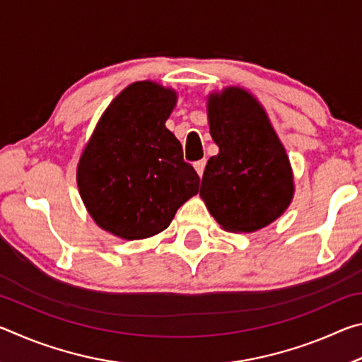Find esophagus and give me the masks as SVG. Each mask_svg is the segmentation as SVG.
Returning a JSON list of instances; mask_svg holds the SVG:
<instances>
[{
  "instance_id": "obj_1",
  "label": "esophagus",
  "mask_w": 362,
  "mask_h": 362,
  "mask_svg": "<svg viewBox=\"0 0 362 362\" xmlns=\"http://www.w3.org/2000/svg\"><path fill=\"white\" fill-rule=\"evenodd\" d=\"M204 168H206V159H201V161L194 163V169H196V173H198L199 177L204 174Z\"/></svg>"
}]
</instances>
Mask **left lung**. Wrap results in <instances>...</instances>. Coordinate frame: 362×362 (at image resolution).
<instances>
[{"label":"left lung","mask_w":362,"mask_h":362,"mask_svg":"<svg viewBox=\"0 0 362 362\" xmlns=\"http://www.w3.org/2000/svg\"><path fill=\"white\" fill-rule=\"evenodd\" d=\"M207 118L218 155L206 164L199 194L212 217L233 233L274 222L291 204L293 177L265 110L233 86L209 95Z\"/></svg>","instance_id":"left-lung-1"}]
</instances>
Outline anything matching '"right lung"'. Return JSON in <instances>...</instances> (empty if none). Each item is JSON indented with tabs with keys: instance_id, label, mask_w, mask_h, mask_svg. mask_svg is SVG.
<instances>
[{
	"instance_id": "obj_1",
	"label": "right lung",
	"mask_w": 362,
	"mask_h": 362,
	"mask_svg": "<svg viewBox=\"0 0 362 362\" xmlns=\"http://www.w3.org/2000/svg\"><path fill=\"white\" fill-rule=\"evenodd\" d=\"M177 93L139 81L110 103L78 163L76 182L94 222L122 240L166 230L179 207L198 193L199 175L183 161L166 127Z\"/></svg>"
}]
</instances>
